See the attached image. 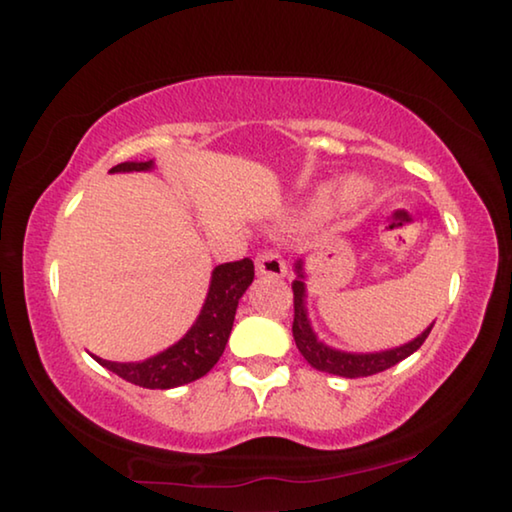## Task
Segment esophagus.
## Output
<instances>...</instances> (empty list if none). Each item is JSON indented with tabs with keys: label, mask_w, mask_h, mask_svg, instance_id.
Instances as JSON below:
<instances>
[{
	"label": "esophagus",
	"mask_w": 512,
	"mask_h": 512,
	"mask_svg": "<svg viewBox=\"0 0 512 512\" xmlns=\"http://www.w3.org/2000/svg\"><path fill=\"white\" fill-rule=\"evenodd\" d=\"M257 273L264 275V278H285L287 275V262L273 250H264L255 259Z\"/></svg>",
	"instance_id": "esophagus-1"
}]
</instances>
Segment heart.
<instances>
[{
  "instance_id": "heart-1",
  "label": "heart",
  "mask_w": 512,
  "mask_h": 512,
  "mask_svg": "<svg viewBox=\"0 0 512 512\" xmlns=\"http://www.w3.org/2000/svg\"><path fill=\"white\" fill-rule=\"evenodd\" d=\"M330 196H332V189L330 186H323V189H319V193L314 196V202L312 207L314 209H323L330 202ZM346 198L348 200H360L364 198V186L362 184H348L346 186Z\"/></svg>"
}]
</instances>
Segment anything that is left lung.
<instances>
[{"mask_svg":"<svg viewBox=\"0 0 512 512\" xmlns=\"http://www.w3.org/2000/svg\"><path fill=\"white\" fill-rule=\"evenodd\" d=\"M296 280L291 282V289H294V339L296 346L307 364H312L314 369L335 373V376L342 378H362V376H373V373H380L401 360L410 358L417 348L426 342V337L431 335L435 321L428 326L421 335H417L412 342L385 348V351H373V353H353V351H342V348H335L323 342V339L316 335V330L310 321V312H307V285H305V262L303 259H296L294 264Z\"/></svg>","mask_w":512,"mask_h":512,"instance_id":"obj_1","label":"left lung"}]
</instances>
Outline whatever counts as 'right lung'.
Here are the masks:
<instances>
[{
  "instance_id": "add662e5",
  "label": "right lung",
  "mask_w": 512,
  "mask_h": 512,
  "mask_svg": "<svg viewBox=\"0 0 512 512\" xmlns=\"http://www.w3.org/2000/svg\"><path fill=\"white\" fill-rule=\"evenodd\" d=\"M152 168L154 159L123 161V164L113 166L109 173H148ZM253 278L255 266L248 257L241 262L218 264L212 271V278H209V289L200 314L193 321V326L184 332V337L177 339L173 346L139 362H111L93 353L91 358L127 383L145 389H173L193 383V380L205 376L223 355L239 300L253 285Z\"/></svg>"
}]
</instances>
